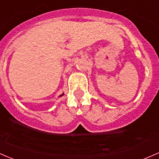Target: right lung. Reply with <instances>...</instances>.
Wrapping results in <instances>:
<instances>
[{
  "label": "right lung",
  "mask_w": 159,
  "mask_h": 159,
  "mask_svg": "<svg viewBox=\"0 0 159 159\" xmlns=\"http://www.w3.org/2000/svg\"><path fill=\"white\" fill-rule=\"evenodd\" d=\"M64 95V93H62V94H61V95H59V98H60V97H61V96H63V95Z\"/></svg>",
  "instance_id": "add662e5"
}]
</instances>
